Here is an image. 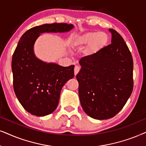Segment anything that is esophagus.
<instances>
[{"mask_svg": "<svg viewBox=\"0 0 146 146\" xmlns=\"http://www.w3.org/2000/svg\"><path fill=\"white\" fill-rule=\"evenodd\" d=\"M79 70H80V67H79V66H78V65H76L75 67V69H74V72H75V75H76L77 73H79Z\"/></svg>", "mask_w": 146, "mask_h": 146, "instance_id": "34e87169", "label": "esophagus"}]
</instances>
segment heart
<instances>
[{"label": "heart", "mask_w": 146, "mask_h": 146, "mask_svg": "<svg viewBox=\"0 0 146 146\" xmlns=\"http://www.w3.org/2000/svg\"><path fill=\"white\" fill-rule=\"evenodd\" d=\"M108 36L104 33L89 32L82 35L77 36L73 40V45L75 46H83L91 44V49L97 50L102 47L106 43Z\"/></svg>", "instance_id": "1"}]
</instances>
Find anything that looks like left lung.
Segmentation results:
<instances>
[{"instance_id":"obj_1","label":"left lung","mask_w":146,"mask_h":146,"mask_svg":"<svg viewBox=\"0 0 146 146\" xmlns=\"http://www.w3.org/2000/svg\"><path fill=\"white\" fill-rule=\"evenodd\" d=\"M111 43L81 58L76 75L83 110L96 119L113 117L125 106L133 88V62L122 36L114 29Z\"/></svg>"}]
</instances>
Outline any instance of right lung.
Listing matches in <instances>:
<instances>
[{"label": "right lung", "mask_w": 146, "mask_h": 146, "mask_svg": "<svg viewBox=\"0 0 146 146\" xmlns=\"http://www.w3.org/2000/svg\"><path fill=\"white\" fill-rule=\"evenodd\" d=\"M73 28L67 23L44 24L25 33L12 58L13 88L17 99L29 113L44 116L53 113L59 104L62 87L74 77V65L62 67L46 63L34 55L33 46L42 33H62Z\"/></svg>", "instance_id": "add662e5"}]
</instances>
